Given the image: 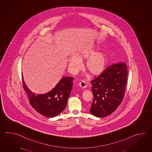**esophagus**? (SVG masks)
I'll use <instances>...</instances> for the list:
<instances>
[{
	"instance_id": "1",
	"label": "esophagus",
	"mask_w": 152,
	"mask_h": 152,
	"mask_svg": "<svg viewBox=\"0 0 152 152\" xmlns=\"http://www.w3.org/2000/svg\"><path fill=\"white\" fill-rule=\"evenodd\" d=\"M79 86L82 88H85L86 87V84L84 81L81 80L79 82Z\"/></svg>"
}]
</instances>
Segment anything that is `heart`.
Segmentation results:
<instances>
[{
    "label": "heart",
    "mask_w": 152,
    "mask_h": 152,
    "mask_svg": "<svg viewBox=\"0 0 152 152\" xmlns=\"http://www.w3.org/2000/svg\"><path fill=\"white\" fill-rule=\"evenodd\" d=\"M91 47L82 49L76 53L75 56H71L68 59V68L71 73L75 74L81 67L80 61L86 59L84 68L92 75H99L103 71L107 64V57L103 52H98Z\"/></svg>",
    "instance_id": "1"
}]
</instances>
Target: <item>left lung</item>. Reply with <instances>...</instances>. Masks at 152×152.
<instances>
[{
  "label": "left lung",
  "instance_id": "obj_1",
  "mask_svg": "<svg viewBox=\"0 0 152 152\" xmlns=\"http://www.w3.org/2000/svg\"><path fill=\"white\" fill-rule=\"evenodd\" d=\"M128 73L126 62H120L108 66L91 81L94 100L90 111L94 116L105 117L116 110L124 96Z\"/></svg>",
  "mask_w": 152,
  "mask_h": 152
}]
</instances>
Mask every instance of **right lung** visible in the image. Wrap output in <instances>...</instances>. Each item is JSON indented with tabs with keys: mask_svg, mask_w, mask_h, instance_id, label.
<instances>
[{
	"mask_svg": "<svg viewBox=\"0 0 152 152\" xmlns=\"http://www.w3.org/2000/svg\"><path fill=\"white\" fill-rule=\"evenodd\" d=\"M73 77H63L52 90L42 94L33 93L23 80L22 83L31 107L43 116L52 118L65 109L73 87Z\"/></svg>",
	"mask_w": 152,
	"mask_h": 152,
	"instance_id": "add662e5",
	"label": "right lung"
}]
</instances>
